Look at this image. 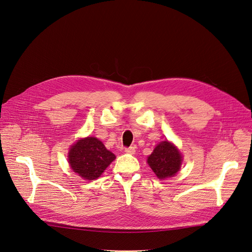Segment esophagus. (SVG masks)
I'll use <instances>...</instances> for the list:
<instances>
[{
	"mask_svg": "<svg viewBox=\"0 0 252 252\" xmlns=\"http://www.w3.org/2000/svg\"><path fill=\"white\" fill-rule=\"evenodd\" d=\"M125 152L128 153V154H135V148L132 147V146H130V147H128V148L125 149Z\"/></svg>",
	"mask_w": 252,
	"mask_h": 252,
	"instance_id": "34e87169",
	"label": "esophagus"
}]
</instances>
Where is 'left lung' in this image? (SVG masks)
<instances>
[{
    "label": "left lung",
    "instance_id": "left-lung-1",
    "mask_svg": "<svg viewBox=\"0 0 252 252\" xmlns=\"http://www.w3.org/2000/svg\"><path fill=\"white\" fill-rule=\"evenodd\" d=\"M182 161L180 150L167 140L158 144L147 158V163L159 180L175 177L181 169Z\"/></svg>",
    "mask_w": 252,
    "mask_h": 252
}]
</instances>
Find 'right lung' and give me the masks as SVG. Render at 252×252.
I'll list each match as a JSON object with an SVG mask.
<instances>
[{
  "label": "right lung",
  "instance_id": "add662e5",
  "mask_svg": "<svg viewBox=\"0 0 252 252\" xmlns=\"http://www.w3.org/2000/svg\"><path fill=\"white\" fill-rule=\"evenodd\" d=\"M67 158L71 169L87 181L98 179L116 158L115 154L95 137L77 140L69 148Z\"/></svg>",
  "mask_w": 252,
  "mask_h": 252
}]
</instances>
